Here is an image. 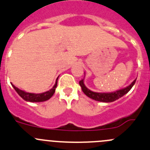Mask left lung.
I'll return each instance as SVG.
<instances>
[{
	"label": "left lung",
	"instance_id": "1",
	"mask_svg": "<svg viewBox=\"0 0 150 150\" xmlns=\"http://www.w3.org/2000/svg\"><path fill=\"white\" fill-rule=\"evenodd\" d=\"M136 79H135L132 82V83L130 85H129L128 86L126 87V88L110 93H98L91 91L88 88H87L86 87V86L84 85L83 79L79 81V84L81 86V88H82V91H83L84 94L86 96H88V97H90V98L93 99L94 100H97V101L103 102V103H110V102H114L115 100H118L120 97H122L125 94H127L131 89L132 87L133 86V85L136 83Z\"/></svg>",
	"mask_w": 150,
	"mask_h": 150
}]
</instances>
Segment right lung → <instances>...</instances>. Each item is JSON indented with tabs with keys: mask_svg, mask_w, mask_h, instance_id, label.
Returning <instances> with one entry per match:
<instances>
[{
	"mask_svg": "<svg viewBox=\"0 0 150 150\" xmlns=\"http://www.w3.org/2000/svg\"><path fill=\"white\" fill-rule=\"evenodd\" d=\"M59 78V77H58ZM58 78L56 79V83L53 86V88H51L49 91H45L44 93H41V94H34V93H28L25 92L24 91H22V90L19 89L18 88H17L16 86H14L13 84H11L13 86V88L15 89V91H17V94L23 99L25 101L28 102H32V103H38V102H44L46 101V100H49L52 96L53 95V94L55 93V91H56V88L57 86V82H58Z\"/></svg>",
	"mask_w": 150,
	"mask_h": 150,
	"instance_id": "right-lung-1",
	"label": "right lung"
}]
</instances>
